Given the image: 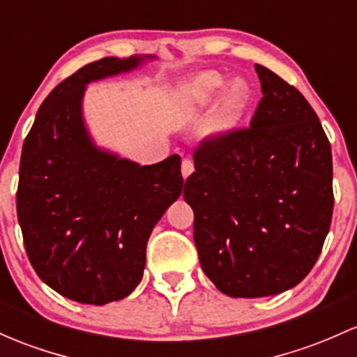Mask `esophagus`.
Listing matches in <instances>:
<instances>
[{"instance_id":"obj_1","label":"esophagus","mask_w":357,"mask_h":357,"mask_svg":"<svg viewBox=\"0 0 357 357\" xmlns=\"http://www.w3.org/2000/svg\"><path fill=\"white\" fill-rule=\"evenodd\" d=\"M195 171V166H193V162H191L190 159H185L183 160V164H181V174H183V178H188V176L191 174V172Z\"/></svg>"}]
</instances>
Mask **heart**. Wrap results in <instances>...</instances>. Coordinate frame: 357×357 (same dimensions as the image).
<instances>
[{"label": "heart", "mask_w": 357, "mask_h": 357, "mask_svg": "<svg viewBox=\"0 0 357 357\" xmlns=\"http://www.w3.org/2000/svg\"><path fill=\"white\" fill-rule=\"evenodd\" d=\"M215 99L206 123V134L220 137L241 123L252 105V88L244 77L227 81L218 70H202L195 74L183 88L181 105L188 113H198L210 107Z\"/></svg>", "instance_id": "b5f03b06"}]
</instances>
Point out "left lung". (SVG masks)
I'll use <instances>...</instances> for the list:
<instances>
[{
    "mask_svg": "<svg viewBox=\"0 0 357 357\" xmlns=\"http://www.w3.org/2000/svg\"><path fill=\"white\" fill-rule=\"evenodd\" d=\"M256 73L262 100L249 128L203 140L183 193L199 264L232 298L296 287L322 252L334 208L319 116L295 86L264 66Z\"/></svg>",
    "mask_w": 357,
    "mask_h": 357,
    "instance_id": "1",
    "label": "left lung"
}]
</instances>
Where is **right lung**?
Listing matches in <instances>:
<instances>
[{
	"mask_svg": "<svg viewBox=\"0 0 357 357\" xmlns=\"http://www.w3.org/2000/svg\"><path fill=\"white\" fill-rule=\"evenodd\" d=\"M152 56L105 57L62 81L38 108L20 159L17 213L35 273L66 298L105 305L140 283L152 229L183 191L178 154L151 166L95 146L83 119L91 81Z\"/></svg>",
	"mask_w": 357,
	"mask_h": 357,
	"instance_id": "add662e5",
	"label": "right lung"
}]
</instances>
